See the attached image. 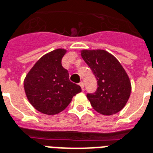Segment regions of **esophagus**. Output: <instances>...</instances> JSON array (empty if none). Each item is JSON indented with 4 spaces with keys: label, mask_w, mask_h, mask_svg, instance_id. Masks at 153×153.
Returning <instances> with one entry per match:
<instances>
[{
    "label": "esophagus",
    "mask_w": 153,
    "mask_h": 153,
    "mask_svg": "<svg viewBox=\"0 0 153 153\" xmlns=\"http://www.w3.org/2000/svg\"><path fill=\"white\" fill-rule=\"evenodd\" d=\"M79 85L81 86V88H82V89H84V83H83V82H79Z\"/></svg>",
    "instance_id": "esophagus-1"
}]
</instances>
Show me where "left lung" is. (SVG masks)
<instances>
[{
    "label": "left lung",
    "mask_w": 153,
    "mask_h": 153,
    "mask_svg": "<svg viewBox=\"0 0 153 153\" xmlns=\"http://www.w3.org/2000/svg\"><path fill=\"white\" fill-rule=\"evenodd\" d=\"M81 56L97 80L96 92L86 95L93 108L105 115L121 111L130 97L131 84L119 60L103 49H84Z\"/></svg>",
    "instance_id": "left-lung-1"
}]
</instances>
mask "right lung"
<instances>
[{
	"mask_svg": "<svg viewBox=\"0 0 153 153\" xmlns=\"http://www.w3.org/2000/svg\"><path fill=\"white\" fill-rule=\"evenodd\" d=\"M67 50L57 48L44 55L33 66L24 79V90L32 106L45 115L64 111L72 97L82 91L69 80L62 58Z\"/></svg>",
	"mask_w": 153,
	"mask_h": 153,
	"instance_id": "add662e5",
	"label": "right lung"
}]
</instances>
